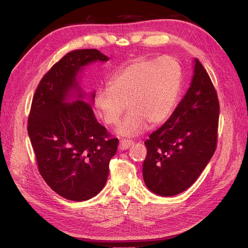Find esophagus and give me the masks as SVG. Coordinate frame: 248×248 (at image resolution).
Segmentation results:
<instances>
[{
    "instance_id": "1",
    "label": "esophagus",
    "mask_w": 248,
    "mask_h": 248,
    "mask_svg": "<svg viewBox=\"0 0 248 248\" xmlns=\"http://www.w3.org/2000/svg\"><path fill=\"white\" fill-rule=\"evenodd\" d=\"M132 144H134V142H132V141L121 140L120 144H119V149L120 150H126V149H128Z\"/></svg>"
}]
</instances>
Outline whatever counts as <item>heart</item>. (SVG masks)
I'll use <instances>...</instances> for the list:
<instances>
[{
    "label": "heart",
    "mask_w": 248,
    "mask_h": 248,
    "mask_svg": "<svg viewBox=\"0 0 248 248\" xmlns=\"http://www.w3.org/2000/svg\"><path fill=\"white\" fill-rule=\"evenodd\" d=\"M181 68L176 60L140 58L114 75L94 94V107L108 125H117L126 108L127 116L117 132L124 137L140 135L147 127L159 125L170 117L181 88Z\"/></svg>",
    "instance_id": "obj_1"
}]
</instances>
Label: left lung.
<instances>
[{"label":"left lung","instance_id":"obj_1","mask_svg":"<svg viewBox=\"0 0 248 248\" xmlns=\"http://www.w3.org/2000/svg\"><path fill=\"white\" fill-rule=\"evenodd\" d=\"M220 106L206 70L194 59V75L183 99L145 142L143 179L162 197L181 194L196 182L217 146Z\"/></svg>","mask_w":248,"mask_h":248}]
</instances>
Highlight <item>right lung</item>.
Returning <instances> with one entry per match:
<instances>
[{"label": "right lung", "mask_w": 248, "mask_h": 248, "mask_svg": "<svg viewBox=\"0 0 248 248\" xmlns=\"http://www.w3.org/2000/svg\"><path fill=\"white\" fill-rule=\"evenodd\" d=\"M96 49L68 52L42 78L28 118V136L41 176L58 195L86 201L103 189L119 140L109 138L93 110L95 92L85 93L86 66L107 62Z\"/></svg>", "instance_id": "1"}]
</instances>
